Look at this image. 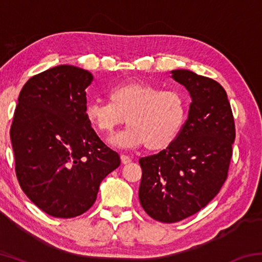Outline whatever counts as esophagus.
Listing matches in <instances>:
<instances>
[{"label":"esophagus","instance_id":"34e87169","mask_svg":"<svg viewBox=\"0 0 262 262\" xmlns=\"http://www.w3.org/2000/svg\"><path fill=\"white\" fill-rule=\"evenodd\" d=\"M120 159H121L122 164H128V163L132 162V158L129 156H127V155H121Z\"/></svg>","mask_w":262,"mask_h":262}]
</instances>
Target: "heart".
<instances>
[{"label":"heart","mask_w":262,"mask_h":262,"mask_svg":"<svg viewBox=\"0 0 262 262\" xmlns=\"http://www.w3.org/2000/svg\"><path fill=\"white\" fill-rule=\"evenodd\" d=\"M107 95L110 100L89 101L84 115L91 127L103 134L112 133L127 117L128 127L110 139L114 147L136 149L145 145L150 151H161L179 136L186 106L177 91L132 81L112 86Z\"/></svg>","instance_id":"1"}]
</instances>
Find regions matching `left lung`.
<instances>
[{
	"mask_svg": "<svg viewBox=\"0 0 262 262\" xmlns=\"http://www.w3.org/2000/svg\"><path fill=\"white\" fill-rule=\"evenodd\" d=\"M171 77L192 99L188 118L170 147L140 159V203L163 223L196 214L219 194L236 137L231 106L221 84L187 69L172 70Z\"/></svg>",
	"mask_w": 262,
	"mask_h": 262,
	"instance_id": "8db88e82",
	"label": "left lung"
}]
</instances>
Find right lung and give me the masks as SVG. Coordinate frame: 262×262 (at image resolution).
<instances>
[{"mask_svg":"<svg viewBox=\"0 0 262 262\" xmlns=\"http://www.w3.org/2000/svg\"><path fill=\"white\" fill-rule=\"evenodd\" d=\"M88 70L61 64L31 77L18 97L10 140L23 192L53 217L72 219L94 205L103 179L120 165L86 121Z\"/></svg>","mask_w":262,"mask_h":262,"instance_id":"right-lung-1","label":"right lung"}]
</instances>
